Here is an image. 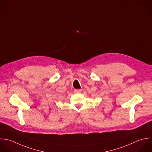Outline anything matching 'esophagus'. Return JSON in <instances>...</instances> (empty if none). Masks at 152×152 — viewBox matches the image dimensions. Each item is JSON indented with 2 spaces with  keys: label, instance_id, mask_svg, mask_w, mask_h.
<instances>
[{
  "label": "esophagus",
  "instance_id": "esophagus-1",
  "mask_svg": "<svg viewBox=\"0 0 152 152\" xmlns=\"http://www.w3.org/2000/svg\"><path fill=\"white\" fill-rule=\"evenodd\" d=\"M81 92H82L81 89H75L74 90V92L75 94H80V93H81Z\"/></svg>",
  "mask_w": 152,
  "mask_h": 152
}]
</instances>
